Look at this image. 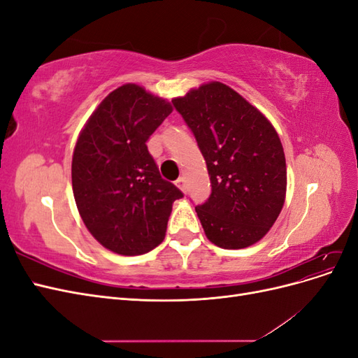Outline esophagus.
<instances>
[{"label":"esophagus","mask_w":358,"mask_h":358,"mask_svg":"<svg viewBox=\"0 0 358 358\" xmlns=\"http://www.w3.org/2000/svg\"><path fill=\"white\" fill-rule=\"evenodd\" d=\"M176 187H178L180 191H185V179L179 178V179L176 180Z\"/></svg>","instance_id":"obj_1"}]
</instances>
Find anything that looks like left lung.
I'll use <instances>...</instances> for the list:
<instances>
[{"mask_svg":"<svg viewBox=\"0 0 358 358\" xmlns=\"http://www.w3.org/2000/svg\"><path fill=\"white\" fill-rule=\"evenodd\" d=\"M196 136L212 194L196 208L208 239L248 248L272 229L284 208L287 164L272 122L221 82L203 83L171 100Z\"/></svg>","mask_w":358,"mask_h":358,"instance_id":"obj_1","label":"left lung"}]
</instances>
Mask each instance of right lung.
Returning a JSON list of instances; mask_svg holds the SVG:
<instances>
[{"instance_id":"right-lung-1","label":"right lung","mask_w":358,"mask_h":358,"mask_svg":"<svg viewBox=\"0 0 358 358\" xmlns=\"http://www.w3.org/2000/svg\"><path fill=\"white\" fill-rule=\"evenodd\" d=\"M173 112L143 86L125 83L92 112L71 161L76 206L88 231L119 255H140L164 241L182 192L161 178L146 142Z\"/></svg>"}]
</instances>
